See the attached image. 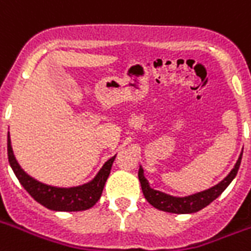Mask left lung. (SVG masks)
<instances>
[{
  "label": "left lung",
  "mask_w": 251,
  "mask_h": 251,
  "mask_svg": "<svg viewBox=\"0 0 251 251\" xmlns=\"http://www.w3.org/2000/svg\"><path fill=\"white\" fill-rule=\"evenodd\" d=\"M241 160H242V154L238 158L234 169L228 174L226 179L222 180L219 184L207 189V191L199 192V194L187 196V198H174V196L163 194L160 191L152 189L148 184L147 179L144 177L142 168H140V171H138V180L141 183L142 194L145 196V199L153 207H156L157 210L164 211V212H172V214H192V212H198V211L203 210L204 207L212 203L228 187L232 179L237 176L238 169H239V165H241Z\"/></svg>",
  "instance_id": "left-lung-1"
}]
</instances>
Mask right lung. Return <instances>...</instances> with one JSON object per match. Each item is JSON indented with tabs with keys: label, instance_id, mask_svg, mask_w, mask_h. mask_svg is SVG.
Masks as SVG:
<instances>
[{
	"label": "right lung",
	"instance_id": "add662e5",
	"mask_svg": "<svg viewBox=\"0 0 251 251\" xmlns=\"http://www.w3.org/2000/svg\"><path fill=\"white\" fill-rule=\"evenodd\" d=\"M8 158L9 164L21 185L41 205L53 211H84L91 208L100 198L115 156L104 163L102 169L99 171V174L95 176L93 181H90L88 184L80 185V187H74V188H55L51 185L39 183L37 180L28 176L23 169L20 168L19 163L14 158L9 136Z\"/></svg>",
	"mask_w": 251,
	"mask_h": 251
}]
</instances>
